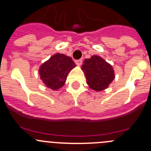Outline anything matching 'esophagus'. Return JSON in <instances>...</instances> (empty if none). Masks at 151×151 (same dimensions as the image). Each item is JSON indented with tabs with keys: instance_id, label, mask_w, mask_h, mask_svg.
<instances>
[{
	"instance_id": "1",
	"label": "esophagus",
	"mask_w": 151,
	"mask_h": 151,
	"mask_svg": "<svg viewBox=\"0 0 151 151\" xmlns=\"http://www.w3.org/2000/svg\"><path fill=\"white\" fill-rule=\"evenodd\" d=\"M75 62H76V64L77 66H81V63H82V60H76Z\"/></svg>"
}]
</instances>
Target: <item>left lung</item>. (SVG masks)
<instances>
[{
    "label": "left lung",
    "mask_w": 151,
    "mask_h": 151,
    "mask_svg": "<svg viewBox=\"0 0 151 151\" xmlns=\"http://www.w3.org/2000/svg\"><path fill=\"white\" fill-rule=\"evenodd\" d=\"M81 70L86 77L87 84L91 90L101 91L109 88L115 78L112 66L98 55L85 59Z\"/></svg>",
    "instance_id": "obj_1"
}]
</instances>
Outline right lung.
Listing matches in <instances>:
<instances>
[{"label":"right lung","instance_id":"add662e5","mask_svg":"<svg viewBox=\"0 0 151 151\" xmlns=\"http://www.w3.org/2000/svg\"><path fill=\"white\" fill-rule=\"evenodd\" d=\"M76 66L70 57L56 53L41 64L39 74L47 88L57 91L64 85L67 75Z\"/></svg>","mask_w":151,"mask_h":151}]
</instances>
